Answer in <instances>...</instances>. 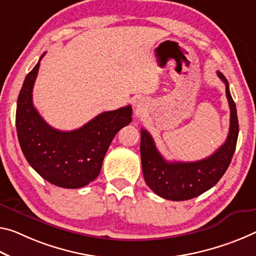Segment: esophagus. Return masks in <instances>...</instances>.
<instances>
[{
	"mask_svg": "<svg viewBox=\"0 0 256 256\" xmlns=\"http://www.w3.org/2000/svg\"><path fill=\"white\" fill-rule=\"evenodd\" d=\"M136 108H140V104H136Z\"/></svg>",
	"mask_w": 256,
	"mask_h": 256,
	"instance_id": "34e87169",
	"label": "esophagus"
}]
</instances>
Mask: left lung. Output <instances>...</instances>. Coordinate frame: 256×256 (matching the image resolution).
Masks as SVG:
<instances>
[{"label": "left lung", "mask_w": 256, "mask_h": 256, "mask_svg": "<svg viewBox=\"0 0 256 256\" xmlns=\"http://www.w3.org/2000/svg\"><path fill=\"white\" fill-rule=\"evenodd\" d=\"M230 107V128L226 142L213 155L197 162H168L160 155L148 131L141 128L140 154L146 184L158 196L168 200H186L200 196L218 184L230 165L236 149L239 125L237 109L229 83L222 72Z\"/></svg>", "instance_id": "1"}]
</instances>
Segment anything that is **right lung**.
Returning <instances> with one entry per match:
<instances>
[{
    "label": "right lung",
    "instance_id": "add662e5",
    "mask_svg": "<svg viewBox=\"0 0 256 256\" xmlns=\"http://www.w3.org/2000/svg\"><path fill=\"white\" fill-rule=\"evenodd\" d=\"M40 59L27 74L19 92L16 126L20 148L43 179L62 188H80L99 176L114 136L131 123L132 107L99 114L74 131L54 128L33 104V88Z\"/></svg>",
    "mask_w": 256,
    "mask_h": 256
}]
</instances>
